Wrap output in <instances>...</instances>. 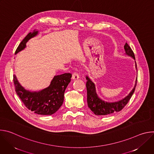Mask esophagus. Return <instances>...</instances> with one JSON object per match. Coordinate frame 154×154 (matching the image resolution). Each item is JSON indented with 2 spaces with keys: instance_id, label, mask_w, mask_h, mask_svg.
Masks as SVG:
<instances>
[{
  "instance_id": "34e87169",
  "label": "esophagus",
  "mask_w": 154,
  "mask_h": 154,
  "mask_svg": "<svg viewBox=\"0 0 154 154\" xmlns=\"http://www.w3.org/2000/svg\"><path fill=\"white\" fill-rule=\"evenodd\" d=\"M72 79L74 80H77L80 78V76H79V74L77 73V72H74L73 74H72Z\"/></svg>"
}]
</instances>
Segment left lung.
<instances>
[{"label":"left lung","mask_w":154,"mask_h":154,"mask_svg":"<svg viewBox=\"0 0 154 154\" xmlns=\"http://www.w3.org/2000/svg\"><path fill=\"white\" fill-rule=\"evenodd\" d=\"M125 54L126 55L132 58L135 60V55L130 47L126 42L124 47ZM135 66L136 70L137 63L135 61ZM85 78L87 80L86 83L87 90V103L88 106L91 109V110L96 115H108L115 112H120L122 109L127 105L131 97L132 96L137 85V77L135 80V83L134 88L128 93V94L124 98L115 102H106L102 99L97 93L95 83L91 80L88 75H86Z\"/></svg>","instance_id":"8db88e82"}]
</instances>
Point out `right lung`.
<instances>
[{"mask_svg":"<svg viewBox=\"0 0 154 154\" xmlns=\"http://www.w3.org/2000/svg\"><path fill=\"white\" fill-rule=\"evenodd\" d=\"M38 33L36 29L30 32L21 41L15 54L24 50L27 42ZM71 77L70 73L55 75L48 87L36 91L26 90L19 82L16 75H13V81L17 96L29 110L40 115H51L57 112L62 105L64 91Z\"/></svg>","mask_w":154,"mask_h":154,"instance_id":"add662e5","label":"right lung"}]
</instances>
